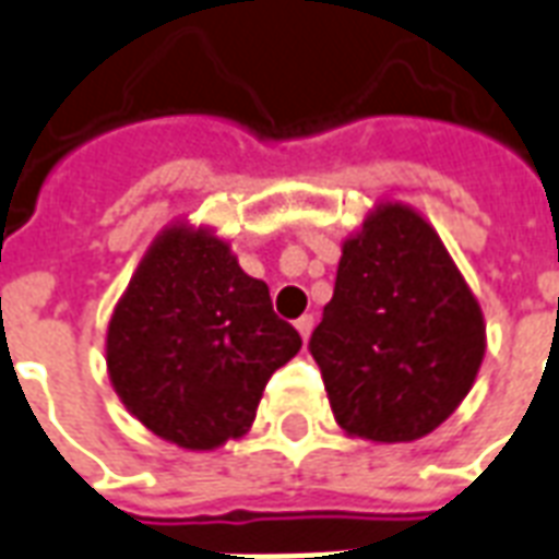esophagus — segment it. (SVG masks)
Returning <instances> with one entry per match:
<instances>
[{
  "label": "esophagus",
  "instance_id": "34e87169",
  "mask_svg": "<svg viewBox=\"0 0 559 559\" xmlns=\"http://www.w3.org/2000/svg\"><path fill=\"white\" fill-rule=\"evenodd\" d=\"M295 326H297V333L304 335V342H306V338L312 335L314 318H312V314H300V318H297V321H295Z\"/></svg>",
  "mask_w": 559,
  "mask_h": 559
}]
</instances>
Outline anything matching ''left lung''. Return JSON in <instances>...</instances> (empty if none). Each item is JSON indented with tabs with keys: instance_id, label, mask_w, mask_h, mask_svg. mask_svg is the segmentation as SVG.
<instances>
[{
	"instance_id": "left-lung-1",
	"label": "left lung",
	"mask_w": 559,
	"mask_h": 559,
	"mask_svg": "<svg viewBox=\"0 0 559 559\" xmlns=\"http://www.w3.org/2000/svg\"><path fill=\"white\" fill-rule=\"evenodd\" d=\"M309 354L342 430L413 442L472 389L486 354L484 312L433 226L409 205L383 203L344 241Z\"/></svg>"
}]
</instances>
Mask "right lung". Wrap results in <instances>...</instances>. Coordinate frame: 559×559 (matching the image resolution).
I'll return each instance as SVG.
<instances>
[{"label": "right lung", "mask_w": 559, "mask_h": 559, "mask_svg": "<svg viewBox=\"0 0 559 559\" xmlns=\"http://www.w3.org/2000/svg\"><path fill=\"white\" fill-rule=\"evenodd\" d=\"M267 285L209 229L158 235L120 297L105 338L115 392L146 430L212 451L250 430L276 368L300 350Z\"/></svg>", "instance_id": "add662e5"}]
</instances>
